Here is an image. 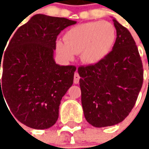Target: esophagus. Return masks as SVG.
<instances>
[{
    "label": "esophagus",
    "mask_w": 149,
    "mask_h": 149,
    "mask_svg": "<svg viewBox=\"0 0 149 149\" xmlns=\"http://www.w3.org/2000/svg\"><path fill=\"white\" fill-rule=\"evenodd\" d=\"M80 76H79V74H78L77 72H76L74 74V80H73V81H74V84H78L79 83V81H80Z\"/></svg>",
    "instance_id": "esophagus-1"
}]
</instances>
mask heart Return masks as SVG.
Returning a JSON list of instances; mask_svg holds the SVG:
<instances>
[{
  "label": "heart",
  "instance_id": "b5f03b06",
  "mask_svg": "<svg viewBox=\"0 0 149 149\" xmlns=\"http://www.w3.org/2000/svg\"><path fill=\"white\" fill-rule=\"evenodd\" d=\"M116 33L109 21H91L78 24L66 32L64 40L56 42V50L65 61H71L76 53L81 61L96 64L111 52L115 44Z\"/></svg>",
  "mask_w": 149,
  "mask_h": 149
}]
</instances>
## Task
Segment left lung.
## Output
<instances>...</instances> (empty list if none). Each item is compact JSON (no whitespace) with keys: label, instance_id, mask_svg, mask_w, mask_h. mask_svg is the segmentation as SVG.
<instances>
[{"label":"left lung","instance_id":"8db88e82","mask_svg":"<svg viewBox=\"0 0 149 149\" xmlns=\"http://www.w3.org/2000/svg\"><path fill=\"white\" fill-rule=\"evenodd\" d=\"M112 21L116 39L112 51L95 65L78 68L84 117L97 128L123 121L143 84V65L134 39L126 28Z\"/></svg>","mask_w":149,"mask_h":149}]
</instances>
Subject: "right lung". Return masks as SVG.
<instances>
[{
  "label": "right lung",
  "mask_w": 149,
  "mask_h": 149,
  "mask_svg": "<svg viewBox=\"0 0 149 149\" xmlns=\"http://www.w3.org/2000/svg\"><path fill=\"white\" fill-rule=\"evenodd\" d=\"M76 23L34 15L15 31L0 54V98L5 97L13 116L29 128H49L58 119L61 100L73 83L77 68L56 65L53 52L59 33Z\"/></svg>",
  "instance_id": "obj_1"
}]
</instances>
